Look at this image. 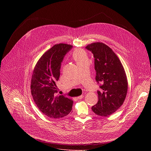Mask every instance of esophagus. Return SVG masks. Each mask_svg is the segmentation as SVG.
I'll return each instance as SVG.
<instances>
[{
	"label": "esophagus",
	"mask_w": 151,
	"mask_h": 151,
	"mask_svg": "<svg viewBox=\"0 0 151 151\" xmlns=\"http://www.w3.org/2000/svg\"><path fill=\"white\" fill-rule=\"evenodd\" d=\"M83 97H84V95H81V96H79L78 97H77V99H82Z\"/></svg>",
	"instance_id": "obj_1"
}]
</instances>
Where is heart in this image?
Here are the masks:
<instances>
[{
  "label": "heart",
  "instance_id": "obj_1",
  "mask_svg": "<svg viewBox=\"0 0 151 151\" xmlns=\"http://www.w3.org/2000/svg\"><path fill=\"white\" fill-rule=\"evenodd\" d=\"M73 59L76 61L77 65L88 60V57L86 52L81 49H76L73 54Z\"/></svg>",
  "mask_w": 151,
  "mask_h": 151
}]
</instances>
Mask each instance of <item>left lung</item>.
I'll return each mask as SVG.
<instances>
[{
  "instance_id": "8db88e82",
  "label": "left lung",
  "mask_w": 151,
  "mask_h": 151,
  "mask_svg": "<svg viewBox=\"0 0 151 151\" xmlns=\"http://www.w3.org/2000/svg\"><path fill=\"white\" fill-rule=\"evenodd\" d=\"M94 58L95 80L99 85L98 101L92 107L97 115L106 117L115 112L126 98L128 83L123 66L111 48L102 42L87 45Z\"/></svg>"
}]
</instances>
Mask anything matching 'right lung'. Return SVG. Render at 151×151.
Segmentation results:
<instances>
[{
  "mask_svg": "<svg viewBox=\"0 0 151 151\" xmlns=\"http://www.w3.org/2000/svg\"><path fill=\"white\" fill-rule=\"evenodd\" d=\"M72 47L65 43L54 45L42 56L33 71L31 84L33 99L43 114L51 118L64 117L72 110L73 100L65 95H56L62 63Z\"/></svg>",
  "mask_w": 151,
  "mask_h": 151,
  "instance_id": "right-lung-1",
  "label": "right lung"
}]
</instances>
